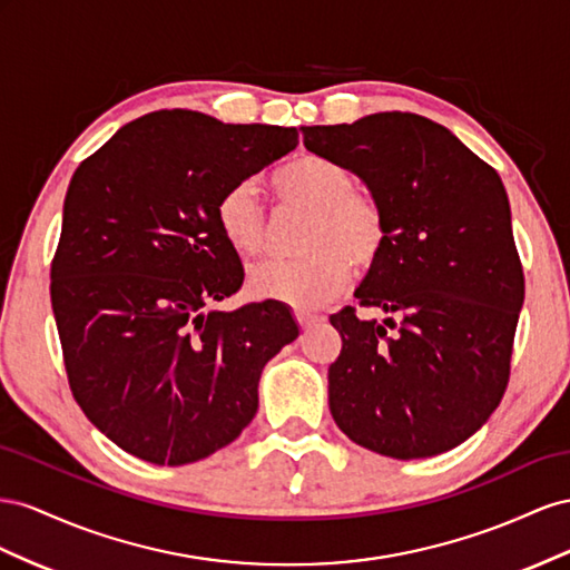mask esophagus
I'll return each instance as SVG.
<instances>
[{"label":"esophagus","instance_id":"esophagus-1","mask_svg":"<svg viewBox=\"0 0 570 570\" xmlns=\"http://www.w3.org/2000/svg\"><path fill=\"white\" fill-rule=\"evenodd\" d=\"M296 320H298V324L303 330H307V327H313V324L320 320L317 315H311V313H296Z\"/></svg>","mask_w":570,"mask_h":570}]
</instances>
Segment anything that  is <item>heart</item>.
<instances>
[{"instance_id": "1", "label": "heart", "mask_w": 570, "mask_h": 570, "mask_svg": "<svg viewBox=\"0 0 570 570\" xmlns=\"http://www.w3.org/2000/svg\"><path fill=\"white\" fill-rule=\"evenodd\" d=\"M284 207L307 213L296 259H272L250 269L248 291L259 301H279L311 313L346 288L355 267L377 263L386 243V222L370 195L353 190V174L338 161L305 155L272 176ZM219 234L240 257L265 253L267 215L253 181L226 188L215 205Z\"/></svg>"}]
</instances>
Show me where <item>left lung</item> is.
<instances>
[{
  "instance_id": "1",
  "label": "left lung",
  "mask_w": 570,
  "mask_h": 570,
  "mask_svg": "<svg viewBox=\"0 0 570 570\" xmlns=\"http://www.w3.org/2000/svg\"><path fill=\"white\" fill-rule=\"evenodd\" d=\"M303 142L361 178L386 222L355 298L389 317H330L334 422L399 461L463 444L507 392L525 298L507 188L449 128L409 111L303 126Z\"/></svg>"
}]
</instances>
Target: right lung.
I'll list each match as a JSON object with an SVG mask.
<instances>
[{"instance_id":"obj_1","label":"right lung","mask_w":570,"mask_h":570,"mask_svg":"<svg viewBox=\"0 0 570 570\" xmlns=\"http://www.w3.org/2000/svg\"><path fill=\"white\" fill-rule=\"evenodd\" d=\"M298 145L294 126L161 109L80 161L52 259V311L73 399L114 444L186 465L248 428L269 357L298 336L276 301L213 311L243 284L219 195Z\"/></svg>"}]
</instances>
